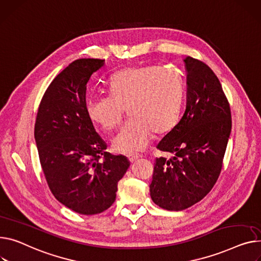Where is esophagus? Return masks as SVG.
<instances>
[{
  "label": "esophagus",
  "instance_id": "1",
  "mask_svg": "<svg viewBox=\"0 0 261 261\" xmlns=\"http://www.w3.org/2000/svg\"><path fill=\"white\" fill-rule=\"evenodd\" d=\"M138 159H140V156H138V155H135V154H134V155H129V156H128V160H129V162H130V163H134V162H135V161H137Z\"/></svg>",
  "mask_w": 261,
  "mask_h": 261
}]
</instances>
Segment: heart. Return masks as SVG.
I'll return each mask as SVG.
<instances>
[{"instance_id": "obj_1", "label": "heart", "mask_w": 261, "mask_h": 261, "mask_svg": "<svg viewBox=\"0 0 261 261\" xmlns=\"http://www.w3.org/2000/svg\"><path fill=\"white\" fill-rule=\"evenodd\" d=\"M109 90L110 95L89 98L86 111L94 124L113 130L129 109L132 121L112 140L117 153L141 152L148 147L153 132L164 134L177 123L182 85L171 71L158 66L127 68L111 77Z\"/></svg>"}]
</instances>
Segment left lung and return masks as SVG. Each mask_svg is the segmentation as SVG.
Wrapping results in <instances>:
<instances>
[{
	"mask_svg": "<svg viewBox=\"0 0 261 261\" xmlns=\"http://www.w3.org/2000/svg\"><path fill=\"white\" fill-rule=\"evenodd\" d=\"M185 112L158 149L173 154L154 163L150 195L169 211L200 201L215 185L232 128L231 110L221 84L203 62L187 57Z\"/></svg>",
	"mask_w": 261,
	"mask_h": 261,
	"instance_id": "1",
	"label": "left lung"
}]
</instances>
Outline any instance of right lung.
I'll return each mask as SVG.
<instances>
[{
    "instance_id": "right-lung-1",
    "label": "right lung",
    "mask_w": 261,
    "mask_h": 261,
    "mask_svg": "<svg viewBox=\"0 0 261 261\" xmlns=\"http://www.w3.org/2000/svg\"><path fill=\"white\" fill-rule=\"evenodd\" d=\"M105 60L80 59L57 75L41 100L34 138L49 189L69 209L101 213L115 201L130 163L112 155L86 111L87 83Z\"/></svg>"
}]
</instances>
